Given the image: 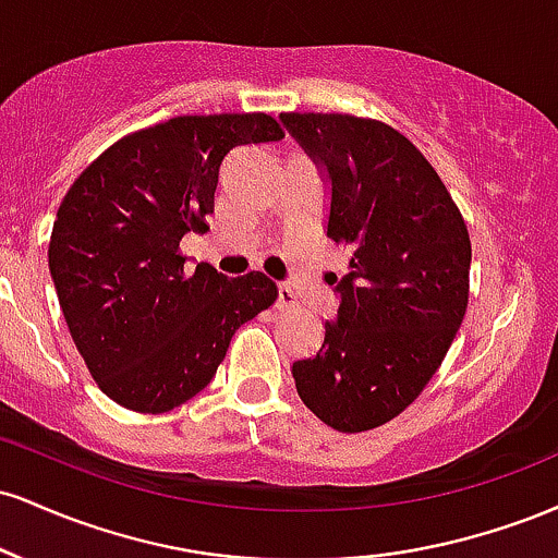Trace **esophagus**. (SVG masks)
<instances>
[{
	"instance_id": "1",
	"label": "esophagus",
	"mask_w": 558,
	"mask_h": 558,
	"mask_svg": "<svg viewBox=\"0 0 558 558\" xmlns=\"http://www.w3.org/2000/svg\"><path fill=\"white\" fill-rule=\"evenodd\" d=\"M299 304V296L296 291H293L291 286L280 283L278 286V310H293V306Z\"/></svg>"
}]
</instances>
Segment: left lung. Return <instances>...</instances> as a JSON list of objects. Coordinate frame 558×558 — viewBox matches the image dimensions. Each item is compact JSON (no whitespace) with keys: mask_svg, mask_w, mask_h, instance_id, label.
I'll return each instance as SVG.
<instances>
[{"mask_svg":"<svg viewBox=\"0 0 558 558\" xmlns=\"http://www.w3.org/2000/svg\"><path fill=\"white\" fill-rule=\"evenodd\" d=\"M280 120L328 181L325 233L349 248L323 349L293 362V380L332 430H373L417 399L462 325L470 233L438 172L396 128L323 112Z\"/></svg>","mask_w":558,"mask_h":558,"instance_id":"left-lung-1","label":"left lung"}]
</instances>
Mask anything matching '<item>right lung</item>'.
<instances>
[{
    "label": "right lung",
    "mask_w": 558,
    "mask_h": 558,
    "mask_svg": "<svg viewBox=\"0 0 558 558\" xmlns=\"http://www.w3.org/2000/svg\"><path fill=\"white\" fill-rule=\"evenodd\" d=\"M270 114H183L120 138L70 185L49 272L75 349L120 407L159 414L194 399L233 332L278 299L267 275L185 272L181 239L207 228L230 149L280 141Z\"/></svg>",
    "instance_id": "right-lung-1"
}]
</instances>
